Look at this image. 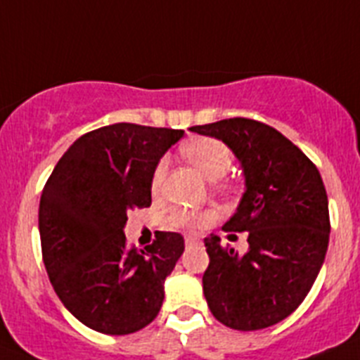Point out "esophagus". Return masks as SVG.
<instances>
[{
    "mask_svg": "<svg viewBox=\"0 0 360 360\" xmlns=\"http://www.w3.org/2000/svg\"><path fill=\"white\" fill-rule=\"evenodd\" d=\"M196 243H198V240H196V238L186 236V245H196Z\"/></svg>",
    "mask_w": 360,
    "mask_h": 360,
    "instance_id": "esophagus-1",
    "label": "esophagus"
}]
</instances>
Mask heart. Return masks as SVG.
I'll return each mask as SVG.
<instances>
[{
    "instance_id": "b5f03b06",
    "label": "heart",
    "mask_w": 360,
    "mask_h": 360,
    "mask_svg": "<svg viewBox=\"0 0 360 360\" xmlns=\"http://www.w3.org/2000/svg\"><path fill=\"white\" fill-rule=\"evenodd\" d=\"M182 155L189 164H193L200 173L209 180H214L212 189L224 198L234 200L240 195V184L232 178H221L231 169L232 149L224 141L214 139V136H196L193 141L186 142L182 146ZM165 171H167V162L160 160L151 176V189L157 193L164 182ZM214 214L211 211H189V209H176L169 214V225L180 229H200L203 225L211 224Z\"/></svg>"
}]
</instances>
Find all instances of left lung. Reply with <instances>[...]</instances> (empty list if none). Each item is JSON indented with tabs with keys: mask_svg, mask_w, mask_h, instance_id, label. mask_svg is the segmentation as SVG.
Listing matches in <instances>:
<instances>
[{
	"mask_svg": "<svg viewBox=\"0 0 360 360\" xmlns=\"http://www.w3.org/2000/svg\"><path fill=\"white\" fill-rule=\"evenodd\" d=\"M191 131L224 141L243 165L247 186L224 231L247 232L249 250L238 256L218 236L205 238L203 294L229 328H269L303 303L323 266L330 240L323 178L297 146L257 120L234 117Z\"/></svg>",
	"mask_w": 360,
	"mask_h": 360,
	"instance_id": "8db88e82",
	"label": "left lung"
}]
</instances>
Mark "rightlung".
Listing matches in <instances>:
<instances>
[{
  "instance_id": "right-lung-1",
  "label": "right lung",
  "mask_w": 360,
  "mask_h": 360,
  "mask_svg": "<svg viewBox=\"0 0 360 360\" xmlns=\"http://www.w3.org/2000/svg\"><path fill=\"white\" fill-rule=\"evenodd\" d=\"M182 129L119 122L86 133L53 167L39 203L43 262L61 303L82 324L128 335L160 311L164 281L184 252L178 232L129 249L131 209L151 205L155 165Z\"/></svg>"
}]
</instances>
